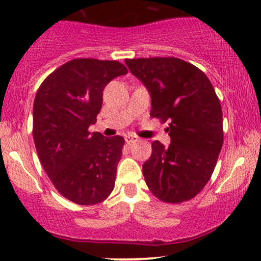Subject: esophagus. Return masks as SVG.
<instances>
[{
    "mask_svg": "<svg viewBox=\"0 0 261 261\" xmlns=\"http://www.w3.org/2000/svg\"><path fill=\"white\" fill-rule=\"evenodd\" d=\"M138 141V137H136V136H126V137H125V142L127 143V144H132V143H136V142H137Z\"/></svg>",
    "mask_w": 261,
    "mask_h": 261,
    "instance_id": "obj_1",
    "label": "esophagus"
}]
</instances>
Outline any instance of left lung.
<instances>
[{"mask_svg": "<svg viewBox=\"0 0 261 261\" xmlns=\"http://www.w3.org/2000/svg\"><path fill=\"white\" fill-rule=\"evenodd\" d=\"M151 97L150 116L169 122L170 144H151L143 164L151 193L164 202L193 199L214 171L223 142L222 110L207 75L177 58L126 59Z\"/></svg>", "mask_w": 261, "mask_h": 261, "instance_id": "1", "label": "left lung"}]
</instances>
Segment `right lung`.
Segmentation results:
<instances>
[{"mask_svg":"<svg viewBox=\"0 0 261 261\" xmlns=\"http://www.w3.org/2000/svg\"><path fill=\"white\" fill-rule=\"evenodd\" d=\"M127 69L118 61L74 59L43 80L33 106V138L58 192L82 205L104 201L115 188L122 136L89 131L97 122L102 90Z\"/></svg>","mask_w":261,"mask_h":261,"instance_id":"right-lung-1","label":"right lung"}]
</instances>
